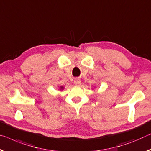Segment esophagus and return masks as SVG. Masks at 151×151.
<instances>
[{
	"instance_id": "obj_1",
	"label": "esophagus",
	"mask_w": 151,
	"mask_h": 151,
	"mask_svg": "<svg viewBox=\"0 0 151 151\" xmlns=\"http://www.w3.org/2000/svg\"><path fill=\"white\" fill-rule=\"evenodd\" d=\"M74 83L76 85H79L81 84V81L79 79H75V81H74Z\"/></svg>"
}]
</instances>
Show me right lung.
<instances>
[{"instance_id":"add662e5","label":"right lung","mask_w":151,"mask_h":151,"mask_svg":"<svg viewBox=\"0 0 151 151\" xmlns=\"http://www.w3.org/2000/svg\"><path fill=\"white\" fill-rule=\"evenodd\" d=\"M63 89H64L63 86H60V90L62 91V90H63Z\"/></svg>"}]
</instances>
